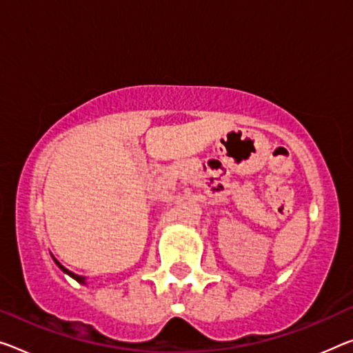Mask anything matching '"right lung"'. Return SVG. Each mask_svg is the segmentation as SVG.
Instances as JSON below:
<instances>
[{
  "label": "right lung",
  "mask_w": 353,
  "mask_h": 353,
  "mask_svg": "<svg viewBox=\"0 0 353 353\" xmlns=\"http://www.w3.org/2000/svg\"><path fill=\"white\" fill-rule=\"evenodd\" d=\"M53 260H55V263L58 265V267H59V268H61V270L64 271V273H66V274H69V276H70V278H74V279H75V281H77V283H80V284H85V278H83V276H79V274H75V273H72V271H69L68 268H64V267H63V265H61V263H59V262H58V260H57L55 257H53Z\"/></svg>",
  "instance_id": "add662e5"
}]
</instances>
